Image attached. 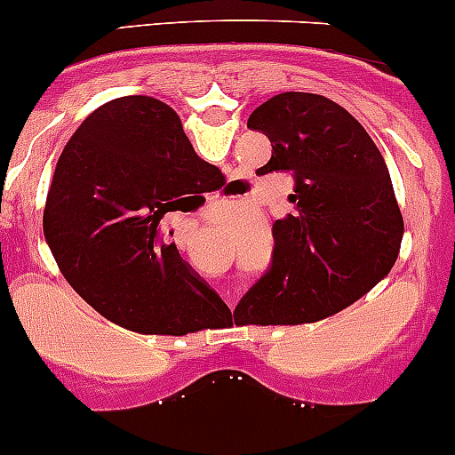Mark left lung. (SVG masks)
Masks as SVG:
<instances>
[{"label":"left lung","mask_w":455,"mask_h":455,"mask_svg":"<svg viewBox=\"0 0 455 455\" xmlns=\"http://www.w3.org/2000/svg\"><path fill=\"white\" fill-rule=\"evenodd\" d=\"M271 140L264 173H293V213L273 224L268 271L237 308L253 324H302L342 311L395 264L404 222L385 157L358 120L313 92H280L251 113Z\"/></svg>","instance_id":"1"}]
</instances>
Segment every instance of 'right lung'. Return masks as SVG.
Listing matches in <instances>:
<instances>
[{
	"label": "right lung",
	"mask_w": 455,
	"mask_h": 455,
	"mask_svg": "<svg viewBox=\"0 0 455 455\" xmlns=\"http://www.w3.org/2000/svg\"><path fill=\"white\" fill-rule=\"evenodd\" d=\"M218 175L169 104L106 101L64 147L46 197L44 235L61 275L101 315L140 333L215 326L228 307L166 244L162 220L204 197Z\"/></svg>",
	"instance_id": "add662e5"
}]
</instances>
